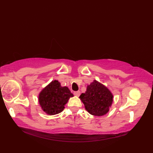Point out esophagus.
<instances>
[{
  "label": "esophagus",
  "instance_id": "1",
  "mask_svg": "<svg viewBox=\"0 0 153 153\" xmlns=\"http://www.w3.org/2000/svg\"><path fill=\"white\" fill-rule=\"evenodd\" d=\"M74 94L76 96H77V97H79V95H80V91H75L74 93Z\"/></svg>",
  "mask_w": 153,
  "mask_h": 153
}]
</instances>
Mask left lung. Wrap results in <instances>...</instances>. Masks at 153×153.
I'll return each mask as SVG.
<instances>
[{
	"label": "left lung",
	"mask_w": 153,
	"mask_h": 153,
	"mask_svg": "<svg viewBox=\"0 0 153 153\" xmlns=\"http://www.w3.org/2000/svg\"><path fill=\"white\" fill-rule=\"evenodd\" d=\"M90 114L101 116L106 114L111 107L114 96L107 87L95 79L87 86L85 93L79 96Z\"/></svg>",
	"instance_id": "left-lung-1"
}]
</instances>
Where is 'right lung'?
<instances>
[{
    "label": "right lung",
    "mask_w": 153,
    "mask_h": 153,
    "mask_svg": "<svg viewBox=\"0 0 153 153\" xmlns=\"http://www.w3.org/2000/svg\"><path fill=\"white\" fill-rule=\"evenodd\" d=\"M73 97L68 87H62L58 80H54L41 91L38 100L47 114L55 115L63 111L68 100Z\"/></svg>",
    "instance_id": "1"
}]
</instances>
